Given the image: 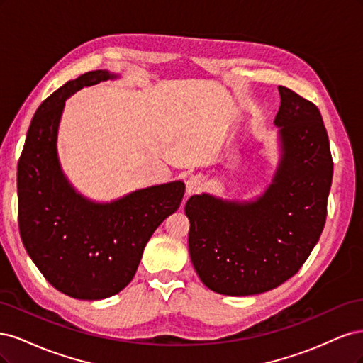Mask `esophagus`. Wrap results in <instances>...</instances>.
I'll list each match as a JSON object with an SVG mask.
<instances>
[{
    "label": "esophagus",
    "mask_w": 363,
    "mask_h": 363,
    "mask_svg": "<svg viewBox=\"0 0 363 363\" xmlns=\"http://www.w3.org/2000/svg\"><path fill=\"white\" fill-rule=\"evenodd\" d=\"M204 186H206V180H204L203 175H200V174L191 175L188 182H186V194H188V195L200 194L204 189Z\"/></svg>",
    "instance_id": "obj_1"
}]
</instances>
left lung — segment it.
I'll use <instances>...</instances> for the list:
<instances>
[{
  "label": "left lung",
  "mask_w": 363,
  "mask_h": 363,
  "mask_svg": "<svg viewBox=\"0 0 363 363\" xmlns=\"http://www.w3.org/2000/svg\"><path fill=\"white\" fill-rule=\"evenodd\" d=\"M283 159L256 203L194 195L186 203L189 255L208 289L255 295L295 276L320 239L327 218L333 159L320 108L279 86Z\"/></svg>",
  "instance_id": "left-lung-1"
}]
</instances>
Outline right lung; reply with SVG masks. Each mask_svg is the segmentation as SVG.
Instances as JSON below:
<instances>
[{"label":"right lung","instance_id":"right-lung-1","mask_svg":"<svg viewBox=\"0 0 363 363\" xmlns=\"http://www.w3.org/2000/svg\"><path fill=\"white\" fill-rule=\"evenodd\" d=\"M111 77L92 71L52 92L33 116L18 162L23 244L50 284L79 300H103L123 291L135 277L148 239L184 195V184L174 182L112 204H94L63 177L56 139L65 100Z\"/></svg>","mask_w":363,"mask_h":363}]
</instances>
